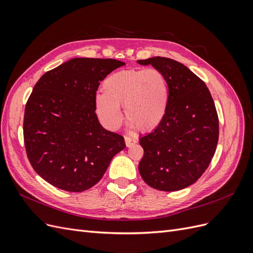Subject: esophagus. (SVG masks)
Instances as JSON below:
<instances>
[{"label":"esophagus","instance_id":"34e87169","mask_svg":"<svg viewBox=\"0 0 253 253\" xmlns=\"http://www.w3.org/2000/svg\"><path fill=\"white\" fill-rule=\"evenodd\" d=\"M125 140H126V147H133V145L137 142L136 139H133V138H131V137H128V136L125 137Z\"/></svg>","mask_w":253,"mask_h":253}]
</instances>
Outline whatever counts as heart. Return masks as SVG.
<instances>
[{"label": "heart", "mask_w": 253, "mask_h": 253, "mask_svg": "<svg viewBox=\"0 0 253 253\" xmlns=\"http://www.w3.org/2000/svg\"><path fill=\"white\" fill-rule=\"evenodd\" d=\"M103 93L95 97V110L102 124L116 129L122 122L124 105L131 127L150 131L160 125L169 104V84L166 75L155 67L128 68L109 76Z\"/></svg>", "instance_id": "1"}]
</instances>
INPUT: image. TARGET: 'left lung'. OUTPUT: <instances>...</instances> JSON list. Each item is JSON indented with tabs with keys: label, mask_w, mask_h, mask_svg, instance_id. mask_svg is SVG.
<instances>
[{
	"label": "left lung",
	"mask_w": 253,
	"mask_h": 253,
	"mask_svg": "<svg viewBox=\"0 0 253 253\" xmlns=\"http://www.w3.org/2000/svg\"><path fill=\"white\" fill-rule=\"evenodd\" d=\"M162 71L169 84L164 120L142 136V179L159 191H177L194 183L208 169L218 141V116L206 83L182 63L166 57L138 60Z\"/></svg>",
	"instance_id": "obj_1"
}]
</instances>
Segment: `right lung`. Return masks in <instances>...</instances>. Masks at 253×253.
Masks as SVG:
<instances>
[{"label": "right lung", "mask_w": 253, "mask_h": 253, "mask_svg": "<svg viewBox=\"0 0 253 253\" xmlns=\"http://www.w3.org/2000/svg\"><path fill=\"white\" fill-rule=\"evenodd\" d=\"M125 64L74 58L36 83L23 121L25 150L34 170L53 187L68 192L91 188L125 149L124 137L103 128L95 110L99 84Z\"/></svg>", "instance_id": "right-lung-1"}]
</instances>
